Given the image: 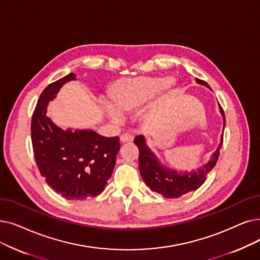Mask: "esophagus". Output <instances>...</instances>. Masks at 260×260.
I'll return each instance as SVG.
<instances>
[{
  "mask_svg": "<svg viewBox=\"0 0 260 260\" xmlns=\"http://www.w3.org/2000/svg\"><path fill=\"white\" fill-rule=\"evenodd\" d=\"M134 139V136L129 133H123L120 136V140L122 143H126V142H132Z\"/></svg>",
  "mask_w": 260,
  "mask_h": 260,
  "instance_id": "esophagus-1",
  "label": "esophagus"
}]
</instances>
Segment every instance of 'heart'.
<instances>
[{"instance_id": "1", "label": "heart", "mask_w": 260, "mask_h": 260, "mask_svg": "<svg viewBox=\"0 0 260 260\" xmlns=\"http://www.w3.org/2000/svg\"><path fill=\"white\" fill-rule=\"evenodd\" d=\"M173 85L172 78L165 81L162 77L140 76L117 80L108 89L112 107L107 108L108 115L112 120L120 121V114L132 111L149 103L162 88L171 89Z\"/></svg>"}]
</instances>
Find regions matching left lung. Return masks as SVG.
<instances>
[{"label":"left lung","instance_id":"left-lung-1","mask_svg":"<svg viewBox=\"0 0 260 260\" xmlns=\"http://www.w3.org/2000/svg\"><path fill=\"white\" fill-rule=\"evenodd\" d=\"M196 81L199 84L209 88V85L206 82L199 80V78H197ZM219 107L225 126L224 111L221 105H219ZM134 143L138 146L139 150V170L144 183L153 191L161 194L164 198L175 199L199 189L204 184L207 174L212 170V168L216 166L218 161L220 149L222 148L223 144V136L219 148L212 154L211 160H209L208 164L203 166L202 169L185 174H180L175 170H169V169L162 167L159 161L157 160L155 155L146 146L145 139L141 135L135 137Z\"/></svg>","mask_w":260,"mask_h":260}]
</instances>
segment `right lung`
<instances>
[{"instance_id": "obj_1", "label": "right lung", "mask_w": 260, "mask_h": 260, "mask_svg": "<svg viewBox=\"0 0 260 260\" xmlns=\"http://www.w3.org/2000/svg\"><path fill=\"white\" fill-rule=\"evenodd\" d=\"M75 80L70 73L50 84L40 94L31 116L34 157L41 176L68 200L100 194L114 171L119 137H104L93 131H62L47 117V106L59 89Z\"/></svg>"}]
</instances>
